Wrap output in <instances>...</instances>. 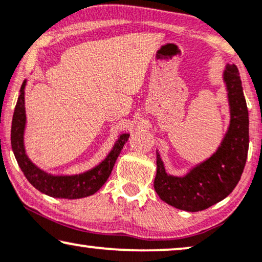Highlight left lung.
Wrapping results in <instances>:
<instances>
[{
    "label": "left lung",
    "instance_id": "8db88e82",
    "mask_svg": "<svg viewBox=\"0 0 262 262\" xmlns=\"http://www.w3.org/2000/svg\"><path fill=\"white\" fill-rule=\"evenodd\" d=\"M223 81L228 92L230 124L216 152L182 177H175L167 173L156 151L154 188L164 203L179 210L198 212L227 198L245 169L249 146V117L235 64H227Z\"/></svg>",
    "mask_w": 262,
    "mask_h": 262
}]
</instances>
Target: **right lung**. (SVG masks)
<instances>
[{
  "mask_svg": "<svg viewBox=\"0 0 262 262\" xmlns=\"http://www.w3.org/2000/svg\"><path fill=\"white\" fill-rule=\"evenodd\" d=\"M27 80L24 81L20 89V95L14 110L10 142L14 156L17 164L30 184L52 198L80 199L94 194L105 185L112 173L113 166L119 156L125 143L130 135L121 134L114 143L113 148L105 159L91 169L78 174H51L42 170L32 162L25 149V130H26V110H25V88Z\"/></svg>",
  "mask_w": 262,
  "mask_h": 262,
  "instance_id": "right-lung-1",
  "label": "right lung"
}]
</instances>
